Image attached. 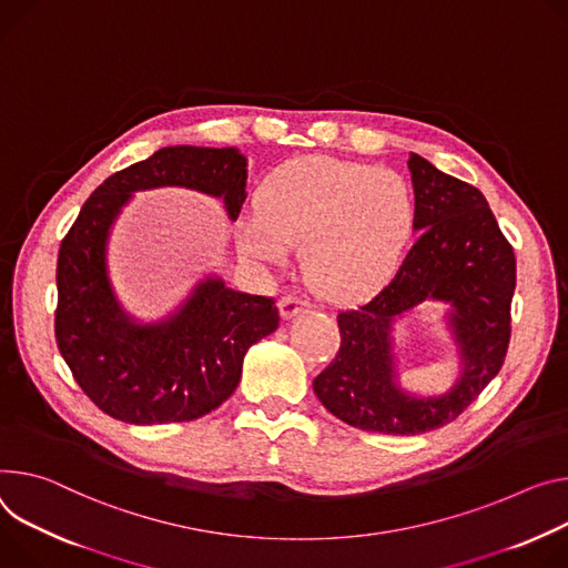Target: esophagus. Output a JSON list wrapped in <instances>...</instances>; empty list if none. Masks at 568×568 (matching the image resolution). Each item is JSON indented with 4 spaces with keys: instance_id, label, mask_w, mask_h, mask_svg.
I'll return each mask as SVG.
<instances>
[{
    "instance_id": "34e87169",
    "label": "esophagus",
    "mask_w": 568,
    "mask_h": 568,
    "mask_svg": "<svg viewBox=\"0 0 568 568\" xmlns=\"http://www.w3.org/2000/svg\"><path fill=\"white\" fill-rule=\"evenodd\" d=\"M278 307H281V315L285 320H290V317L298 315L301 311H307V307H311V301L303 298V296H296V294H287V296L281 298Z\"/></svg>"
}]
</instances>
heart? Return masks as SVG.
Returning a JSON list of instances; mask_svg holds the SVG:
<instances>
[{
    "label": "heart",
    "instance_id": "heart-1",
    "mask_svg": "<svg viewBox=\"0 0 568 568\" xmlns=\"http://www.w3.org/2000/svg\"><path fill=\"white\" fill-rule=\"evenodd\" d=\"M417 229V199L394 170L335 159H303L272 172L261 187V211L237 226L240 248L281 263L303 242V267L331 294L383 281L405 255Z\"/></svg>",
    "mask_w": 568,
    "mask_h": 568
}]
</instances>
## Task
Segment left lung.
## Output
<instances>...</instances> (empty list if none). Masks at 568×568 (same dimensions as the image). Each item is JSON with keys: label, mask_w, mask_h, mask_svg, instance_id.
Returning <instances> with one entry per match:
<instances>
[{"label": "left lung", "mask_w": 568, "mask_h": 568, "mask_svg": "<svg viewBox=\"0 0 568 568\" xmlns=\"http://www.w3.org/2000/svg\"><path fill=\"white\" fill-rule=\"evenodd\" d=\"M419 240L396 274L367 301L337 315L333 363L313 381L339 422L385 435H419L457 419L500 372L511 333L517 257L483 192L409 153ZM424 300L452 305L460 351L458 383L442 397H415L395 383L390 324Z\"/></svg>", "instance_id": "left-lung-1"}]
</instances>
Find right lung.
I'll use <instances>...</instances> for the list:
<instances>
[{"instance_id": "1", "label": "right lung", "mask_w": 568, "mask_h": 568, "mask_svg": "<svg viewBox=\"0 0 568 568\" xmlns=\"http://www.w3.org/2000/svg\"><path fill=\"white\" fill-rule=\"evenodd\" d=\"M179 185L222 196L235 222L246 199V159L233 146H163L101 183L68 231L57 265V344L83 394L109 417L179 424L209 415L237 387L251 344L278 328L272 296L201 281L174 315L133 322L106 274L109 233L131 192Z\"/></svg>"}]
</instances>
